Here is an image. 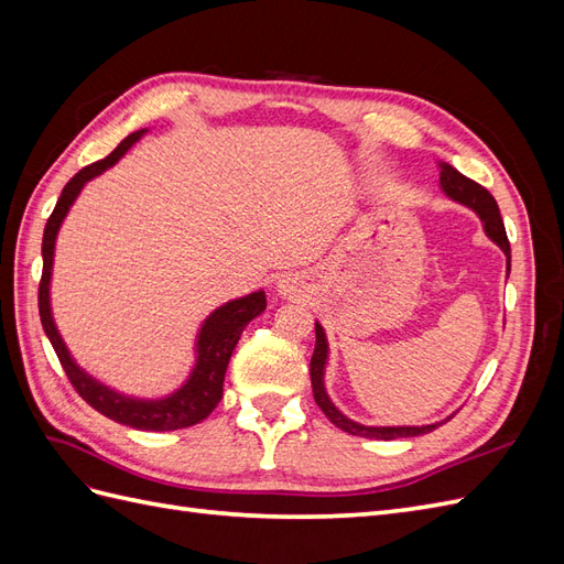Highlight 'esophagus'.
Wrapping results in <instances>:
<instances>
[{"label":"esophagus","instance_id":"obj_1","mask_svg":"<svg viewBox=\"0 0 564 564\" xmlns=\"http://www.w3.org/2000/svg\"><path fill=\"white\" fill-rule=\"evenodd\" d=\"M278 292L284 299H299L303 294V282L294 275H282L278 282Z\"/></svg>","mask_w":564,"mask_h":564}]
</instances>
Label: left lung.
I'll return each mask as SVG.
<instances>
[{"label":"left lung","instance_id":"obj_1","mask_svg":"<svg viewBox=\"0 0 564 564\" xmlns=\"http://www.w3.org/2000/svg\"><path fill=\"white\" fill-rule=\"evenodd\" d=\"M440 185H442V191H445L447 197H452L454 202L466 204V207H470L477 216H480L485 232L489 235V240L497 242L503 249L506 259H508V272H510V245H508V237H506V228H503L497 199L491 197L487 187H482L480 183H475L468 176L456 172V169L447 162H440ZM327 355H329L327 336H324L322 324L315 322V352L311 357L313 395H315L317 406L324 412V416H327L336 425V429L346 431L350 435L371 437V440H395V437L425 435V433L435 431L437 425L445 423V421H440V423H431V425H381V429H379V425H362V423L350 421L348 416L338 412L334 402L329 400L327 390H324V365H327Z\"/></svg>","mask_w":564,"mask_h":564}]
</instances>
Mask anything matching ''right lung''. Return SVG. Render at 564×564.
<instances>
[{"label":"right lung","instance_id":"1","mask_svg":"<svg viewBox=\"0 0 564 564\" xmlns=\"http://www.w3.org/2000/svg\"><path fill=\"white\" fill-rule=\"evenodd\" d=\"M143 133L145 129L129 133L106 160L84 166L82 172L75 174L63 187V193L56 202V209L46 220L44 240H42L44 268H42V280H40V317L51 346H54L58 360L67 373V379H70L73 388L79 392L82 400H87L96 412L117 423L129 425V429L164 433V431L187 429V425H195L214 412L220 398H224V379H226L230 355L247 324L265 311V294L253 292L249 296L228 301L226 305H220V308H216L207 319H204L197 336V348H195L197 360L191 377H187V381L176 392H172V395H166L162 400L127 398L122 392L98 383L96 379L89 377L87 371L77 367V362L70 357V350L65 348L63 338L56 329L54 315H51L48 284H51V268H54L56 237H58L63 218L67 216V212H70L73 202L82 193L84 183L96 178L98 174H104L112 164H117V160L122 158Z\"/></svg>","mask_w":564,"mask_h":564}]
</instances>
